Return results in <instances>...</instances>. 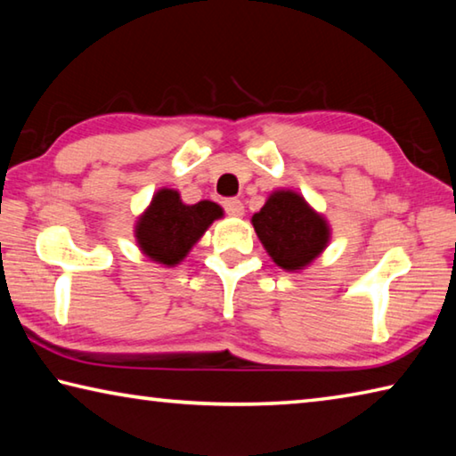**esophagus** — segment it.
<instances>
[{"instance_id":"obj_1","label":"esophagus","mask_w":456,"mask_h":456,"mask_svg":"<svg viewBox=\"0 0 456 456\" xmlns=\"http://www.w3.org/2000/svg\"><path fill=\"white\" fill-rule=\"evenodd\" d=\"M223 209H225V213L231 215V217H241L245 213V207L239 199H225L223 200Z\"/></svg>"}]
</instances>
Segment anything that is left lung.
Here are the masks:
<instances>
[{
    "instance_id": "obj_1",
    "label": "left lung",
    "mask_w": 456,
    "mask_h": 456,
    "mask_svg": "<svg viewBox=\"0 0 456 456\" xmlns=\"http://www.w3.org/2000/svg\"><path fill=\"white\" fill-rule=\"evenodd\" d=\"M251 223L269 257L288 272L310 265L330 241L326 219L293 191L272 192Z\"/></svg>"
}]
</instances>
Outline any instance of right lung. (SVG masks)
Instances as JSON below:
<instances>
[{
    "label": "right lung",
    "instance_id": "obj_1",
    "mask_svg": "<svg viewBox=\"0 0 456 456\" xmlns=\"http://www.w3.org/2000/svg\"><path fill=\"white\" fill-rule=\"evenodd\" d=\"M219 217L223 209L213 200L184 205L179 192L160 189L138 219L134 235L146 257L173 267L187 257L191 247Z\"/></svg>",
    "mask_w": 456,
    "mask_h": 456
}]
</instances>
